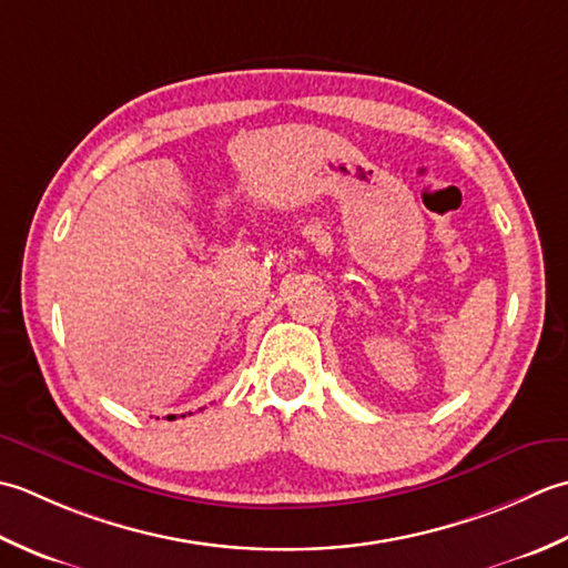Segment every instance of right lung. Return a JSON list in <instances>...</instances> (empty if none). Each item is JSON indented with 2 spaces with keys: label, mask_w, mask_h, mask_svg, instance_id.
<instances>
[{
  "label": "right lung",
  "mask_w": 568,
  "mask_h": 568,
  "mask_svg": "<svg viewBox=\"0 0 568 568\" xmlns=\"http://www.w3.org/2000/svg\"><path fill=\"white\" fill-rule=\"evenodd\" d=\"M169 419H176V416H169Z\"/></svg>",
  "instance_id": "1"
}]
</instances>
